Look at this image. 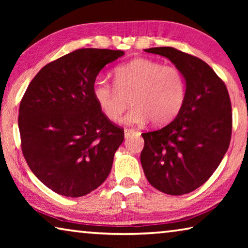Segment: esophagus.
Instances as JSON below:
<instances>
[{"instance_id": "34e87169", "label": "esophagus", "mask_w": 248, "mask_h": 248, "mask_svg": "<svg viewBox=\"0 0 248 248\" xmlns=\"http://www.w3.org/2000/svg\"><path fill=\"white\" fill-rule=\"evenodd\" d=\"M133 133H138L137 130L129 129V128H125V129H124V137H125V138L130 137V136H131V134H133Z\"/></svg>"}]
</instances>
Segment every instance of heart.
<instances>
[{"mask_svg": "<svg viewBox=\"0 0 248 248\" xmlns=\"http://www.w3.org/2000/svg\"><path fill=\"white\" fill-rule=\"evenodd\" d=\"M93 96L109 120L118 123L129 102L133 105L124 121L141 124L151 120L162 125L179 114L186 99V79L173 65L150 59H136L115 70V84L97 78Z\"/></svg>", "mask_w": 248, "mask_h": 248, "instance_id": "1", "label": "heart"}]
</instances>
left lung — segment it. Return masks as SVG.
I'll list each match as a JSON object with an SVG mask.
<instances>
[{"instance_id": "left-lung-1", "label": "left lung", "mask_w": 248, "mask_h": 248, "mask_svg": "<svg viewBox=\"0 0 248 248\" xmlns=\"http://www.w3.org/2000/svg\"><path fill=\"white\" fill-rule=\"evenodd\" d=\"M173 62L186 79V99L176 118L142 133L141 164L157 190L179 196L211 177L229 149L232 106L224 82L204 61L171 47L145 49Z\"/></svg>"}]
</instances>
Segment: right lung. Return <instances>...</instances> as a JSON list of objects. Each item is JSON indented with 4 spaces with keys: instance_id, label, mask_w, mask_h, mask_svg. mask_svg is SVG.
<instances>
[{
    "instance_id": "1",
    "label": "right lung",
    "mask_w": 248,
    "mask_h": 248,
    "mask_svg": "<svg viewBox=\"0 0 248 248\" xmlns=\"http://www.w3.org/2000/svg\"><path fill=\"white\" fill-rule=\"evenodd\" d=\"M121 50L78 49L45 65L20 100V145L29 169L49 189L82 197L111 170L124 131L104 115L93 84Z\"/></svg>"
}]
</instances>
